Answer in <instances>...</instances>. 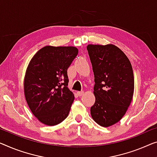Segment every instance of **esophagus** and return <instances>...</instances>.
<instances>
[{"label": "esophagus", "instance_id": "34e87169", "mask_svg": "<svg viewBox=\"0 0 157 157\" xmlns=\"http://www.w3.org/2000/svg\"><path fill=\"white\" fill-rule=\"evenodd\" d=\"M77 94H78V95L79 96V97H81V96H82L84 94V92H77Z\"/></svg>", "mask_w": 157, "mask_h": 157}]
</instances>
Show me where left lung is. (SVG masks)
Wrapping results in <instances>:
<instances>
[{
  "label": "left lung",
  "mask_w": 157,
  "mask_h": 157,
  "mask_svg": "<svg viewBox=\"0 0 157 157\" xmlns=\"http://www.w3.org/2000/svg\"><path fill=\"white\" fill-rule=\"evenodd\" d=\"M94 75L93 120L102 127L118 123L125 115L134 93V75L128 58L113 44H89Z\"/></svg>",
  "instance_id": "8db88e82"
}]
</instances>
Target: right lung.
I'll list each match as a JSON object with an SVG mask.
<instances>
[{
  "label": "right lung",
  "mask_w": 157,
  "mask_h": 157,
  "mask_svg": "<svg viewBox=\"0 0 157 157\" xmlns=\"http://www.w3.org/2000/svg\"><path fill=\"white\" fill-rule=\"evenodd\" d=\"M78 53L75 46H46L29 61L24 79L25 99L44 125H58L68 116L75 97L67 87V70Z\"/></svg>",
  "instance_id": "obj_1"
}]
</instances>
